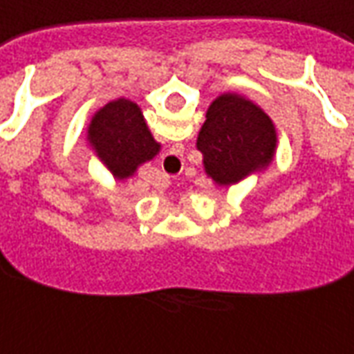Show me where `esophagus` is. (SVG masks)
<instances>
[{
	"label": "esophagus",
	"mask_w": 354,
	"mask_h": 354,
	"mask_svg": "<svg viewBox=\"0 0 354 354\" xmlns=\"http://www.w3.org/2000/svg\"><path fill=\"white\" fill-rule=\"evenodd\" d=\"M183 154H185V147H183V145H175V147L164 156L165 167L171 173L179 171L183 165Z\"/></svg>",
	"instance_id": "1"
}]
</instances>
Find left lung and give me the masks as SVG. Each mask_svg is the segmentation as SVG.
<instances>
[{
	"instance_id": "8db88e82",
	"label": "left lung",
	"mask_w": 354,
	"mask_h": 354,
	"mask_svg": "<svg viewBox=\"0 0 354 354\" xmlns=\"http://www.w3.org/2000/svg\"><path fill=\"white\" fill-rule=\"evenodd\" d=\"M196 147L204 156L207 177L227 187L272 162L277 129L255 102L236 93H225L205 112Z\"/></svg>"
}]
</instances>
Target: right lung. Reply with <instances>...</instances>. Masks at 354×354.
Listing matches in <instances>:
<instances>
[{
  "instance_id": "obj_1",
  "label": "right lung",
  "mask_w": 354,
  "mask_h": 354,
  "mask_svg": "<svg viewBox=\"0 0 354 354\" xmlns=\"http://www.w3.org/2000/svg\"><path fill=\"white\" fill-rule=\"evenodd\" d=\"M87 139L116 179H127L137 167L160 152L141 109L127 99H118L95 112Z\"/></svg>"
}]
</instances>
